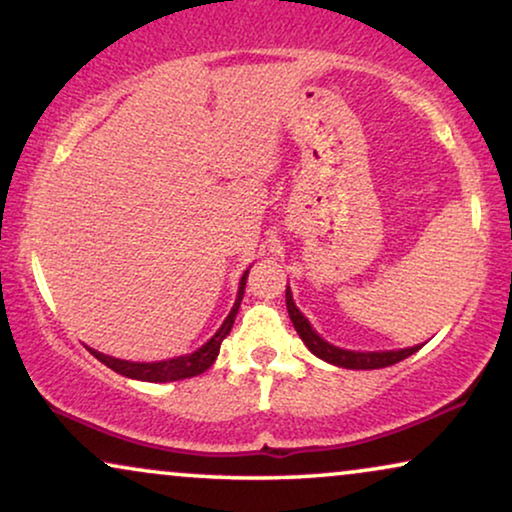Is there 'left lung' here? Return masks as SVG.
<instances>
[{"label": "left lung", "instance_id": "1", "mask_svg": "<svg viewBox=\"0 0 512 512\" xmlns=\"http://www.w3.org/2000/svg\"><path fill=\"white\" fill-rule=\"evenodd\" d=\"M286 310H289L293 328H296L300 340L305 342L307 349H310L314 356H319V359L333 363V366L349 368V370L387 368V366H394V363H398V361L408 359V356L415 354L417 349H422V345H417V347H408V349H396V352L394 349H389V352H349V349L328 345L324 338H319L317 331L310 326V321L303 317V312H300L296 303H293L289 286H286Z\"/></svg>", "mask_w": 512, "mask_h": 512}]
</instances>
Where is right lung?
Returning a JSON list of instances; mask_svg holds the SVG:
<instances>
[{"label": "right lung", "instance_id": "add662e5", "mask_svg": "<svg viewBox=\"0 0 512 512\" xmlns=\"http://www.w3.org/2000/svg\"><path fill=\"white\" fill-rule=\"evenodd\" d=\"M247 275L249 270L244 272L240 279V291H237V300L233 305V310L223 321L219 331H216L212 338H209L205 345L200 349H195L193 354L186 356H177V359H167V361H153V363H135V361H123V359H114V356L100 354L95 349H90L97 361H102L104 366L116 370L118 375L130 377V380H142V382H174V380H186V377H195L200 373H205L207 368H212V363L219 356L221 342L226 335L230 333V328L235 324V314L240 310L242 296H244V284H247Z\"/></svg>", "mask_w": 512, "mask_h": 512}]
</instances>
